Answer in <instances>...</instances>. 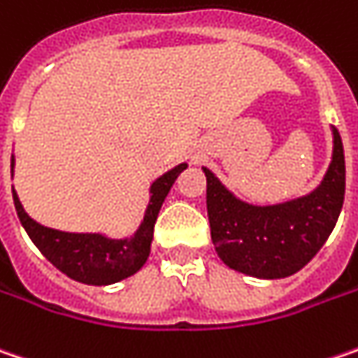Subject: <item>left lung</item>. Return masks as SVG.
Listing matches in <instances>:
<instances>
[{
  "mask_svg": "<svg viewBox=\"0 0 358 358\" xmlns=\"http://www.w3.org/2000/svg\"><path fill=\"white\" fill-rule=\"evenodd\" d=\"M332 131V159L320 185L290 201L254 206L207 177V215L211 240L225 266L245 276L278 280L296 274L329 240L345 201V151Z\"/></svg>",
  "mask_w": 358,
  "mask_h": 358,
  "instance_id": "1",
  "label": "left lung"
}]
</instances>
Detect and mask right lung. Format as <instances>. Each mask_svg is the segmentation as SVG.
Here are the masks:
<instances>
[{
	"label": "right lung",
	"mask_w": 358,
	"mask_h": 358,
	"mask_svg": "<svg viewBox=\"0 0 358 358\" xmlns=\"http://www.w3.org/2000/svg\"><path fill=\"white\" fill-rule=\"evenodd\" d=\"M13 167L15 159L11 155V177ZM183 169H187V163H179L177 167L152 181L149 189V206L145 209L143 222L129 238H108L100 231H62L38 224L27 215L11 185L13 206L29 240L36 243V248L44 254L45 259H50L60 272L82 284L108 286L133 276L145 266L151 254L152 229L157 215L175 179Z\"/></svg>",
	"instance_id": "right-lung-1"
}]
</instances>
